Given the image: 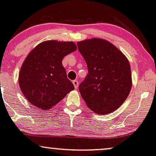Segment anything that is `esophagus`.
<instances>
[{
  "label": "esophagus",
  "instance_id": "esophagus-1",
  "mask_svg": "<svg viewBox=\"0 0 156 156\" xmlns=\"http://www.w3.org/2000/svg\"><path fill=\"white\" fill-rule=\"evenodd\" d=\"M73 85H74L75 88L77 89V88H78V85H79V83H78V80H73Z\"/></svg>",
  "mask_w": 156,
  "mask_h": 156
}]
</instances>
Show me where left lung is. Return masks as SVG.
I'll return each instance as SVG.
<instances>
[{"instance_id": "obj_1", "label": "left lung", "mask_w": 156, "mask_h": 156, "mask_svg": "<svg viewBox=\"0 0 156 156\" xmlns=\"http://www.w3.org/2000/svg\"><path fill=\"white\" fill-rule=\"evenodd\" d=\"M77 45L88 72L79 85L83 99L96 114L112 113L125 102L131 90L129 60L117 47L105 39H85Z\"/></svg>"}]
</instances>
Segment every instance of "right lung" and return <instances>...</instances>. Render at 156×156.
Returning <instances> with one entry per match:
<instances>
[{"instance_id": "add662e5", "label": "right lung", "mask_w": 156, "mask_h": 156, "mask_svg": "<svg viewBox=\"0 0 156 156\" xmlns=\"http://www.w3.org/2000/svg\"><path fill=\"white\" fill-rule=\"evenodd\" d=\"M76 50L73 42L47 40L29 53L21 67L19 82L23 96L32 105L48 110L74 90L62 61Z\"/></svg>"}]
</instances>
